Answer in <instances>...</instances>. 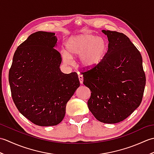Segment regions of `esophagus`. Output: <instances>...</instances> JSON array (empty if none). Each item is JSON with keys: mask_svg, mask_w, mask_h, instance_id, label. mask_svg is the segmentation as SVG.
<instances>
[{"mask_svg": "<svg viewBox=\"0 0 154 154\" xmlns=\"http://www.w3.org/2000/svg\"><path fill=\"white\" fill-rule=\"evenodd\" d=\"M78 77H79V82L81 84H82L83 82V77L82 75L79 74L78 75Z\"/></svg>", "mask_w": 154, "mask_h": 154, "instance_id": "esophagus-1", "label": "esophagus"}]
</instances>
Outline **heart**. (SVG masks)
<instances>
[{
  "label": "heart",
  "instance_id": "heart-1",
  "mask_svg": "<svg viewBox=\"0 0 154 154\" xmlns=\"http://www.w3.org/2000/svg\"><path fill=\"white\" fill-rule=\"evenodd\" d=\"M67 51L61 52L65 64L71 62V57L80 55V63L86 68L99 65L106 55L108 44L105 39L92 34H82L71 37L66 44Z\"/></svg>",
  "mask_w": 154,
  "mask_h": 154
}]
</instances>
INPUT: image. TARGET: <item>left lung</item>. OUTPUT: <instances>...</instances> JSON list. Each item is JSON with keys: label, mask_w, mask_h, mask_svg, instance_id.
Instances as JSON below:
<instances>
[{"label": "left lung", "mask_w": 154, "mask_h": 154, "mask_svg": "<svg viewBox=\"0 0 154 154\" xmlns=\"http://www.w3.org/2000/svg\"><path fill=\"white\" fill-rule=\"evenodd\" d=\"M109 40L100 63L81 71L91 90L87 104L101 122L115 124L129 116L142 102L146 85L140 52L125 34L103 30Z\"/></svg>", "instance_id": "8db88e82"}]
</instances>
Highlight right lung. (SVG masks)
<instances>
[{"instance_id": "obj_1", "label": "right lung", "mask_w": 154, "mask_h": 154, "mask_svg": "<svg viewBox=\"0 0 154 154\" xmlns=\"http://www.w3.org/2000/svg\"><path fill=\"white\" fill-rule=\"evenodd\" d=\"M55 33H33L16 49L9 70L12 100L19 112L32 123L55 126L65 114L67 103L80 85L76 72L65 74L55 50Z\"/></svg>"}]
</instances>
